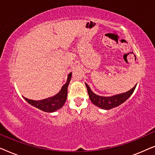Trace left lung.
<instances>
[{"mask_svg":"<svg viewBox=\"0 0 155 155\" xmlns=\"http://www.w3.org/2000/svg\"><path fill=\"white\" fill-rule=\"evenodd\" d=\"M87 92L90 97V99L92 102L95 106L98 107L102 109L109 110L119 106L126 101L130 97L134 92L136 84L128 92L122 93V94L114 95L111 97H101L99 96L91 90V89L87 83H85Z\"/></svg>","mask_w":155,"mask_h":155,"instance_id":"left-lung-1","label":"left lung"}]
</instances>
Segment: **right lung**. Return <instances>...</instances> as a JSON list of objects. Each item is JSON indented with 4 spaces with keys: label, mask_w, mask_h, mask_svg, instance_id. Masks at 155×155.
<instances>
[{
    "label": "right lung",
    "mask_w": 155,
    "mask_h": 155,
    "mask_svg": "<svg viewBox=\"0 0 155 155\" xmlns=\"http://www.w3.org/2000/svg\"><path fill=\"white\" fill-rule=\"evenodd\" d=\"M71 77L72 73L68 74L66 83L61 87L60 92L58 94L54 95V97L42 99V100L39 101L31 100V99L25 98L24 97H24V99L29 104L41 110V111L48 112V113L56 111L58 109H61L65 104V101H66L68 94V87L70 81L71 80Z\"/></svg>",
    "instance_id": "obj_1"
}]
</instances>
